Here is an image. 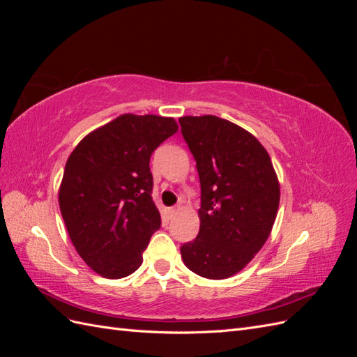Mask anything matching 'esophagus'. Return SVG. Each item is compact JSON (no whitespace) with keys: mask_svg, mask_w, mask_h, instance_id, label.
I'll list each match as a JSON object with an SVG mask.
<instances>
[{"mask_svg":"<svg viewBox=\"0 0 357 357\" xmlns=\"http://www.w3.org/2000/svg\"><path fill=\"white\" fill-rule=\"evenodd\" d=\"M178 210H180V205H174V207H169L168 208V215H169V218H172V215H176L178 213Z\"/></svg>","mask_w":357,"mask_h":357,"instance_id":"1","label":"esophagus"}]
</instances>
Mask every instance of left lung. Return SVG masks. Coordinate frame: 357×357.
<instances>
[{
	"mask_svg": "<svg viewBox=\"0 0 357 357\" xmlns=\"http://www.w3.org/2000/svg\"><path fill=\"white\" fill-rule=\"evenodd\" d=\"M197 160L201 183L199 232L180 247L195 274L228 278L252 261L268 240L278 210L280 185L257 139L218 116L178 119Z\"/></svg>",
	"mask_w": 357,
	"mask_h": 357,
	"instance_id": "obj_1",
	"label": "left lung"
}]
</instances>
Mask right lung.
<instances>
[{"label": "right lung", "mask_w": 357, "mask_h": 357, "mask_svg": "<svg viewBox=\"0 0 357 357\" xmlns=\"http://www.w3.org/2000/svg\"><path fill=\"white\" fill-rule=\"evenodd\" d=\"M177 129L172 117L122 114L86 135L67 160L62 218L80 257L105 278L132 274L160 228L149 162Z\"/></svg>", "instance_id": "add662e5"}]
</instances>
